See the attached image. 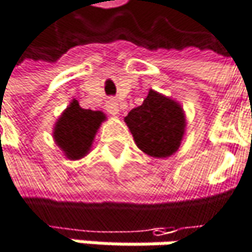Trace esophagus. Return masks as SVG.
Wrapping results in <instances>:
<instances>
[{"instance_id": "obj_1", "label": "esophagus", "mask_w": 252, "mask_h": 252, "mask_svg": "<svg viewBox=\"0 0 252 252\" xmlns=\"http://www.w3.org/2000/svg\"><path fill=\"white\" fill-rule=\"evenodd\" d=\"M106 110L110 113V115H116L119 112V106H118V100L116 98H109L106 101Z\"/></svg>"}]
</instances>
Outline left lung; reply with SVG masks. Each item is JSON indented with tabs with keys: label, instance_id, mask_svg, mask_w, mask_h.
<instances>
[{
	"label": "left lung",
	"instance_id": "left-lung-1",
	"mask_svg": "<svg viewBox=\"0 0 252 252\" xmlns=\"http://www.w3.org/2000/svg\"><path fill=\"white\" fill-rule=\"evenodd\" d=\"M125 122L137 146L155 158L177 152L186 125L182 106L152 90L142 106L130 110Z\"/></svg>",
	"mask_w": 252,
	"mask_h": 252
}]
</instances>
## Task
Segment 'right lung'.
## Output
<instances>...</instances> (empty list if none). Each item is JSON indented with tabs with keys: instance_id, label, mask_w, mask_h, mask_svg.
Here are the masks:
<instances>
[{
	"instance_id": "add662e5",
	"label": "right lung",
	"mask_w": 252,
	"mask_h": 252,
	"mask_svg": "<svg viewBox=\"0 0 252 252\" xmlns=\"http://www.w3.org/2000/svg\"><path fill=\"white\" fill-rule=\"evenodd\" d=\"M103 121L104 115L101 112L82 109L73 100L56 124L54 140L67 158L79 159L90 151Z\"/></svg>"
}]
</instances>
